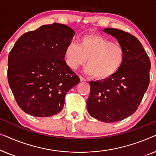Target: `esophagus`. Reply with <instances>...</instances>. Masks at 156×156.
Returning a JSON list of instances; mask_svg holds the SVG:
<instances>
[{
	"label": "esophagus",
	"instance_id": "1",
	"mask_svg": "<svg viewBox=\"0 0 156 156\" xmlns=\"http://www.w3.org/2000/svg\"><path fill=\"white\" fill-rule=\"evenodd\" d=\"M80 79L81 82H86V81H87L86 79H84V78L83 77V76H80Z\"/></svg>",
	"mask_w": 156,
	"mask_h": 156
}]
</instances>
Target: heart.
Instances as JSON below:
<instances>
[{"instance_id":"heart-1","label":"heart","mask_w":156,"mask_h":156,"mask_svg":"<svg viewBox=\"0 0 156 156\" xmlns=\"http://www.w3.org/2000/svg\"><path fill=\"white\" fill-rule=\"evenodd\" d=\"M125 52L122 46L96 34L80 37L78 44L70 42L65 50L68 67L77 69L87 62L85 72L98 80H106L116 74L123 65Z\"/></svg>"}]
</instances>
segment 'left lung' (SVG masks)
<instances>
[{
    "mask_svg": "<svg viewBox=\"0 0 156 156\" xmlns=\"http://www.w3.org/2000/svg\"><path fill=\"white\" fill-rule=\"evenodd\" d=\"M124 50L123 65L116 74L102 81H90L89 114L103 122L123 120L137 110L150 82L151 62L135 36L121 30L106 28Z\"/></svg>",
    "mask_w": 156,
    "mask_h": 156,
    "instance_id": "8db88e82",
    "label": "left lung"
}]
</instances>
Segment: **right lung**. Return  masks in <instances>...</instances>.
<instances>
[{
	"mask_svg": "<svg viewBox=\"0 0 156 156\" xmlns=\"http://www.w3.org/2000/svg\"><path fill=\"white\" fill-rule=\"evenodd\" d=\"M74 33L55 23L27 32L16 41L8 55V80L23 112L48 117L62 109L66 94L80 82L64 59Z\"/></svg>",
	"mask_w": 156,
	"mask_h": 156,
	"instance_id": "1",
	"label": "right lung"
}]
</instances>
